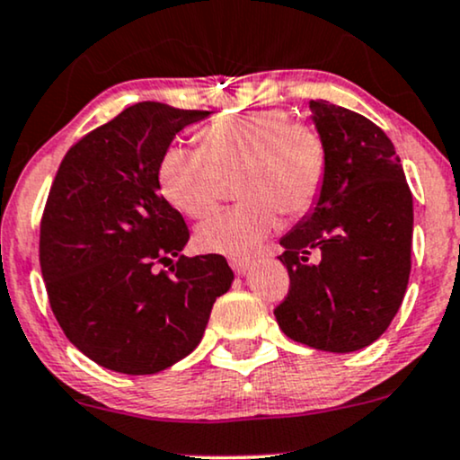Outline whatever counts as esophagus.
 Listing matches in <instances>:
<instances>
[{
  "mask_svg": "<svg viewBox=\"0 0 460 460\" xmlns=\"http://www.w3.org/2000/svg\"><path fill=\"white\" fill-rule=\"evenodd\" d=\"M231 268H234L235 274L242 276L251 270V261H246V259H231Z\"/></svg>",
  "mask_w": 460,
  "mask_h": 460,
  "instance_id": "1",
  "label": "esophagus"
}]
</instances>
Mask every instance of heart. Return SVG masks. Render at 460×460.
<instances>
[{
  "instance_id": "b5f03b06",
  "label": "heart",
  "mask_w": 460,
  "mask_h": 460,
  "mask_svg": "<svg viewBox=\"0 0 460 460\" xmlns=\"http://www.w3.org/2000/svg\"><path fill=\"white\" fill-rule=\"evenodd\" d=\"M201 147L171 146L158 163L163 195L181 214L201 218L237 177L240 206L212 216L197 231L208 252L248 259L285 216L314 206L325 180L328 147L317 126L283 109L237 113L199 135Z\"/></svg>"
}]
</instances>
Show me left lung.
Here are the masks:
<instances>
[{
	"label": "left lung",
	"instance_id": "8db88e82",
	"mask_svg": "<svg viewBox=\"0 0 460 460\" xmlns=\"http://www.w3.org/2000/svg\"><path fill=\"white\" fill-rule=\"evenodd\" d=\"M311 111L328 167L314 208L280 237L289 293L274 314L296 342L349 353L377 341L405 297L413 199L379 126L328 101Z\"/></svg>",
	"mask_w": 460,
	"mask_h": 460
}]
</instances>
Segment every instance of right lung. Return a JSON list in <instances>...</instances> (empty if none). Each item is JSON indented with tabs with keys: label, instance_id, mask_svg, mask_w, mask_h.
Here are the masks:
<instances>
[{
	"label": "right lung",
	"instance_id": "right-lung-1",
	"mask_svg": "<svg viewBox=\"0 0 460 460\" xmlns=\"http://www.w3.org/2000/svg\"><path fill=\"white\" fill-rule=\"evenodd\" d=\"M209 111L137 102L75 143L40 223V268L64 334L101 367L154 375L201 342L234 272L223 254L184 257L188 226L160 195L158 163ZM178 261L169 273L155 263Z\"/></svg>",
	"mask_w": 460,
	"mask_h": 460
}]
</instances>
